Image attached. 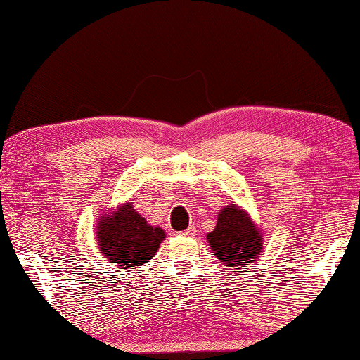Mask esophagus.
Masks as SVG:
<instances>
[{
	"label": "esophagus",
	"instance_id": "1",
	"mask_svg": "<svg viewBox=\"0 0 360 360\" xmlns=\"http://www.w3.org/2000/svg\"><path fill=\"white\" fill-rule=\"evenodd\" d=\"M195 233H196L195 226H190L188 229H186V231H181V232H179L181 236H193Z\"/></svg>",
	"mask_w": 360,
	"mask_h": 360
}]
</instances>
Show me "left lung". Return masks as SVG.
Segmentation results:
<instances>
[{
  "label": "left lung",
  "instance_id": "left-lung-1",
  "mask_svg": "<svg viewBox=\"0 0 360 360\" xmlns=\"http://www.w3.org/2000/svg\"><path fill=\"white\" fill-rule=\"evenodd\" d=\"M212 254L227 267L248 269L262 255L264 235L262 227L241 205L227 202L218 213L217 226L207 233Z\"/></svg>",
  "mask_w": 360,
  "mask_h": 360
}]
</instances>
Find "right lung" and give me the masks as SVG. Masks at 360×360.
<instances>
[{"mask_svg":"<svg viewBox=\"0 0 360 360\" xmlns=\"http://www.w3.org/2000/svg\"><path fill=\"white\" fill-rule=\"evenodd\" d=\"M96 240L101 254L120 269H136L156 255L165 232L153 227L129 201L106 210L97 221Z\"/></svg>","mask_w":360,"mask_h":360,"instance_id":"1","label":"right lung"}]
</instances>
